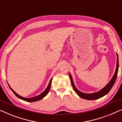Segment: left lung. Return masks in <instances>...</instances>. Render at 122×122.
<instances>
[{
    "label": "left lung",
    "mask_w": 122,
    "mask_h": 122,
    "mask_svg": "<svg viewBox=\"0 0 122 122\" xmlns=\"http://www.w3.org/2000/svg\"><path fill=\"white\" fill-rule=\"evenodd\" d=\"M117 66H116V69L115 71L114 74L113 75L112 79H111L109 83L105 87H103L102 90H99V91L97 92H95V93H83V92H81L79 91L77 88L75 86L74 83H73V79L72 77L71 74L69 73V76L70 78V80H71L72 86L73 88V90L75 91V92L77 94V95L80 97L82 98L87 99V100H95V99H97L103 97L105 95L108 93L110 91L111 89H112V87L114 85V84L116 82L117 77L118 71V68H119V60H118V55L117 54Z\"/></svg>",
    "instance_id": "8db88e82"
}]
</instances>
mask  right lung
Returning <instances> with one entry per match:
<instances>
[{"label":"right lung","mask_w":122,"mask_h":122,"mask_svg":"<svg viewBox=\"0 0 122 122\" xmlns=\"http://www.w3.org/2000/svg\"><path fill=\"white\" fill-rule=\"evenodd\" d=\"M52 78H51V79L50 81L49 82V85H48L47 87H46V88L45 89V90L44 91L41 93L40 95L37 96H35V97H32V98H25V97H22V96L19 95L18 93H16V92H15L14 91L13 89H12L10 86H9V84H8V85H9V86L10 87V90H11L13 92V93L15 94V96H16V97H18L19 98L22 99V100L23 101H26V102H36V101H38L39 100H40V99H41L43 98L44 97H45V96L47 95V93L49 92V91L50 90V87H51V82H52Z\"/></svg>","instance_id":"add662e5"}]
</instances>
